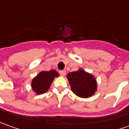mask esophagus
I'll use <instances>...</instances> for the list:
<instances>
[{"instance_id":"1","label":"esophagus","mask_w":129,"mask_h":129,"mask_svg":"<svg viewBox=\"0 0 129 129\" xmlns=\"http://www.w3.org/2000/svg\"><path fill=\"white\" fill-rule=\"evenodd\" d=\"M59 74L61 76H64L66 75V71L65 70H61V71H59Z\"/></svg>"}]
</instances>
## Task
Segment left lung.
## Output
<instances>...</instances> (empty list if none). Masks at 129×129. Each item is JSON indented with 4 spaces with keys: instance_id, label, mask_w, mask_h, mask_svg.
I'll return each mask as SVG.
<instances>
[{
    "instance_id": "1",
    "label": "left lung",
    "mask_w": 129,
    "mask_h": 129,
    "mask_svg": "<svg viewBox=\"0 0 129 129\" xmlns=\"http://www.w3.org/2000/svg\"><path fill=\"white\" fill-rule=\"evenodd\" d=\"M67 79L71 86L72 91L77 96L89 98L92 95L97 89V83L94 77L80 70L67 74Z\"/></svg>"
}]
</instances>
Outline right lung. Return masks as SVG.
<instances>
[{
	"label": "right lung",
	"instance_id": "obj_1",
	"mask_svg": "<svg viewBox=\"0 0 129 129\" xmlns=\"http://www.w3.org/2000/svg\"><path fill=\"white\" fill-rule=\"evenodd\" d=\"M59 75L55 70L43 71L33 79L31 87L37 94H43L48 90L54 78Z\"/></svg>",
	"mask_w": 129,
	"mask_h": 129
}]
</instances>
